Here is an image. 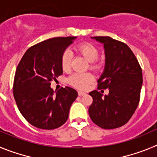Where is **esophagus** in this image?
<instances>
[{
  "instance_id": "1",
  "label": "esophagus",
  "mask_w": 157,
  "mask_h": 157,
  "mask_svg": "<svg viewBox=\"0 0 157 157\" xmlns=\"http://www.w3.org/2000/svg\"><path fill=\"white\" fill-rule=\"evenodd\" d=\"M85 94V93L83 92V91H78V95L79 96H83Z\"/></svg>"
}]
</instances>
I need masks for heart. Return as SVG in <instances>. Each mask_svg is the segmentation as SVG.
Masks as SVG:
<instances>
[{
    "label": "heart",
    "mask_w": 157,
    "mask_h": 157,
    "mask_svg": "<svg viewBox=\"0 0 157 157\" xmlns=\"http://www.w3.org/2000/svg\"><path fill=\"white\" fill-rule=\"evenodd\" d=\"M76 51L79 52L84 59L89 62L90 68L97 70L100 67L99 63L96 61L98 58V48L91 44L82 43L76 48ZM71 56L68 51L63 52L61 58V66L63 70H68L70 66ZM92 75L88 73H73L68 78V83L73 87L78 89H85L93 81Z\"/></svg>",
    "instance_id": "1"
}]
</instances>
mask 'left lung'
I'll return each instance as SVG.
<instances>
[{"label":"left lung","instance_id":"1","mask_svg":"<svg viewBox=\"0 0 157 157\" xmlns=\"http://www.w3.org/2000/svg\"><path fill=\"white\" fill-rule=\"evenodd\" d=\"M91 38L104 44L105 69L98 80V89H109V94L102 97L97 90L89 93L93 98L89 116L103 129L120 128L128 122L139 103L142 68L126 44L109 36Z\"/></svg>","mask_w":157,"mask_h":157}]
</instances>
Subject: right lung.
<instances>
[{
	"label": "right lung",
	"instance_id": "obj_1",
	"mask_svg": "<svg viewBox=\"0 0 157 157\" xmlns=\"http://www.w3.org/2000/svg\"><path fill=\"white\" fill-rule=\"evenodd\" d=\"M76 38L55 37L36 44L25 52L17 66L14 98L24 118L36 128L56 129L68 119L78 94L70 87L54 92L51 81L63 74L62 56Z\"/></svg>",
	"mask_w": 157,
	"mask_h": 157
}]
</instances>
